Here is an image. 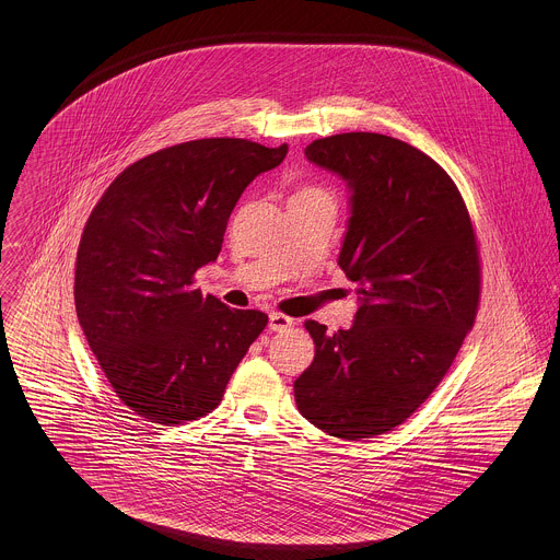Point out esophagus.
I'll return each mask as SVG.
<instances>
[{
  "instance_id": "34e87169",
  "label": "esophagus",
  "mask_w": 560,
  "mask_h": 560,
  "mask_svg": "<svg viewBox=\"0 0 560 560\" xmlns=\"http://www.w3.org/2000/svg\"><path fill=\"white\" fill-rule=\"evenodd\" d=\"M291 325H293V319L287 317V315H282V313H271V315H269V329H271V331H284V329H289Z\"/></svg>"
}]
</instances>
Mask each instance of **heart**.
Here are the masks:
<instances>
[{
    "label": "heart",
    "instance_id": "1",
    "mask_svg": "<svg viewBox=\"0 0 560 560\" xmlns=\"http://www.w3.org/2000/svg\"><path fill=\"white\" fill-rule=\"evenodd\" d=\"M320 194H325L323 189H317V187H304L300 194H295V196H320Z\"/></svg>",
    "mask_w": 560,
    "mask_h": 560
}]
</instances>
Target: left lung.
Instances as JSON below:
<instances>
[{
    "instance_id": "8db88e82",
    "label": "left lung",
    "mask_w": 560,
    "mask_h": 560,
    "mask_svg": "<svg viewBox=\"0 0 560 560\" xmlns=\"http://www.w3.org/2000/svg\"><path fill=\"white\" fill-rule=\"evenodd\" d=\"M304 155L351 194L338 265L360 306L349 329L304 323L315 360L295 402L327 435L364 440L409 418L451 369L479 308V247L457 185L422 151L355 131Z\"/></svg>"
}]
</instances>
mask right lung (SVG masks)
<instances>
[{
	"mask_svg": "<svg viewBox=\"0 0 560 560\" xmlns=\"http://www.w3.org/2000/svg\"><path fill=\"white\" fill-rule=\"evenodd\" d=\"M287 151L240 138L183 142L131 163L92 209L78 249V319L138 416H207L265 329V313L202 295L194 276L218 258L243 189Z\"/></svg>",
	"mask_w": 560,
	"mask_h": 560,
	"instance_id": "obj_1",
	"label": "right lung"
}]
</instances>
